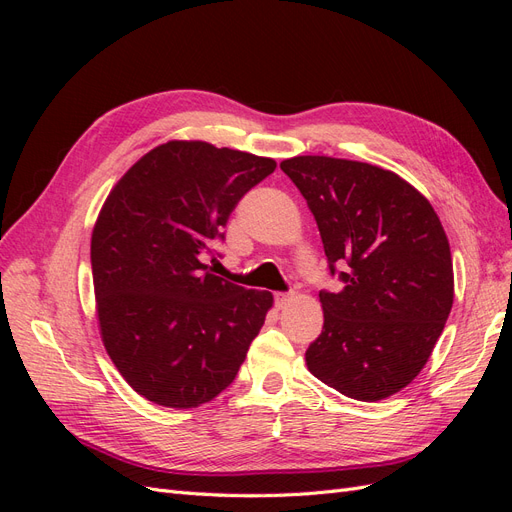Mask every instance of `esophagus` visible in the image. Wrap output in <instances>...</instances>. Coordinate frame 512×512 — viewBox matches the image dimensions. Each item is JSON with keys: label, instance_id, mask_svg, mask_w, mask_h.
Masks as SVG:
<instances>
[{"label": "esophagus", "instance_id": "1", "mask_svg": "<svg viewBox=\"0 0 512 512\" xmlns=\"http://www.w3.org/2000/svg\"><path fill=\"white\" fill-rule=\"evenodd\" d=\"M290 301H292V294H290V292H277V294H275V305L280 307V309L286 307Z\"/></svg>", "mask_w": 512, "mask_h": 512}]
</instances>
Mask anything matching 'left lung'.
Masks as SVG:
<instances>
[{
  "label": "left lung",
  "mask_w": 512,
  "mask_h": 512,
  "mask_svg": "<svg viewBox=\"0 0 512 512\" xmlns=\"http://www.w3.org/2000/svg\"><path fill=\"white\" fill-rule=\"evenodd\" d=\"M312 209L344 288L320 292L324 327L305 363L359 401L399 393L421 374L451 314L453 258L438 213L393 170L329 156L280 164Z\"/></svg>",
  "instance_id": "obj_1"
}]
</instances>
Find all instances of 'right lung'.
<instances>
[{
  "instance_id": "1",
  "label": "right lung",
  "mask_w": 512,
  "mask_h": 512,
  "mask_svg": "<svg viewBox=\"0 0 512 512\" xmlns=\"http://www.w3.org/2000/svg\"><path fill=\"white\" fill-rule=\"evenodd\" d=\"M275 166L205 141H168L106 196L91 232L98 327L123 380L153 404H209L265 324L273 294L222 280L203 256Z\"/></svg>"
}]
</instances>
